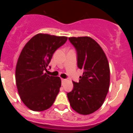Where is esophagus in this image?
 Returning a JSON list of instances; mask_svg holds the SVG:
<instances>
[{"instance_id": "esophagus-1", "label": "esophagus", "mask_w": 133, "mask_h": 133, "mask_svg": "<svg viewBox=\"0 0 133 133\" xmlns=\"http://www.w3.org/2000/svg\"><path fill=\"white\" fill-rule=\"evenodd\" d=\"M61 81H62V82H64V81H65L66 80L64 79V78H61Z\"/></svg>"}]
</instances>
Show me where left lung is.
Masks as SVG:
<instances>
[{"label":"left lung","instance_id":"obj_1","mask_svg":"<svg viewBox=\"0 0 133 133\" xmlns=\"http://www.w3.org/2000/svg\"><path fill=\"white\" fill-rule=\"evenodd\" d=\"M77 52V65L84 70L78 83L68 92L70 106L81 115H90L103 105L110 84V68L101 46L89 36L70 37Z\"/></svg>","mask_w":133,"mask_h":133}]
</instances>
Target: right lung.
<instances>
[{
  "label": "right lung",
  "instance_id": "right-lung-1",
  "mask_svg": "<svg viewBox=\"0 0 133 133\" xmlns=\"http://www.w3.org/2000/svg\"><path fill=\"white\" fill-rule=\"evenodd\" d=\"M67 41L66 36L39 33L25 44L16 66V83L22 101L34 111L49 109L61 87L58 77L44 72L55 50Z\"/></svg>",
  "mask_w": 133,
  "mask_h": 133
}]
</instances>
